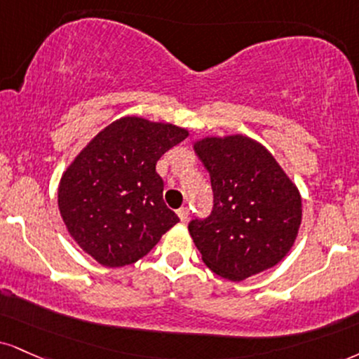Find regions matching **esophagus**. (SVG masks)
Instances as JSON below:
<instances>
[{
	"label": "esophagus",
	"instance_id": "esophagus-1",
	"mask_svg": "<svg viewBox=\"0 0 359 359\" xmlns=\"http://www.w3.org/2000/svg\"><path fill=\"white\" fill-rule=\"evenodd\" d=\"M177 215H179L180 221L187 222L189 221V209H187V207H182V209L177 210Z\"/></svg>",
	"mask_w": 359,
	"mask_h": 359
}]
</instances>
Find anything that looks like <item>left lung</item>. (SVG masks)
<instances>
[{
  "label": "left lung",
  "mask_w": 359,
  "mask_h": 359,
  "mask_svg": "<svg viewBox=\"0 0 359 359\" xmlns=\"http://www.w3.org/2000/svg\"><path fill=\"white\" fill-rule=\"evenodd\" d=\"M194 150L209 170L214 209L189 232L212 273L239 283L287 256L303 219L301 194L273 154L243 133L204 137Z\"/></svg>",
  "instance_id": "obj_1"
}]
</instances>
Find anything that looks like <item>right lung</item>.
I'll use <instances>...</instances> for the list:
<instances>
[{
	"mask_svg": "<svg viewBox=\"0 0 359 359\" xmlns=\"http://www.w3.org/2000/svg\"><path fill=\"white\" fill-rule=\"evenodd\" d=\"M187 128L122 116L95 135L63 172L58 209L68 234L105 267L137 262L179 222L155 165Z\"/></svg>",
	"mask_w": 359,
	"mask_h": 359,
	"instance_id": "right-lung-1",
	"label": "right lung"
}]
</instances>
